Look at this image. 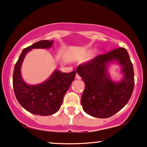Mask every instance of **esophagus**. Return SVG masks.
<instances>
[{
    "mask_svg": "<svg viewBox=\"0 0 147 147\" xmlns=\"http://www.w3.org/2000/svg\"><path fill=\"white\" fill-rule=\"evenodd\" d=\"M76 79L80 80V79H81V77H80L79 75H78V74H77V75H76Z\"/></svg>",
    "mask_w": 147,
    "mask_h": 147,
    "instance_id": "obj_1",
    "label": "esophagus"
}]
</instances>
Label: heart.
I'll use <instances>...</instances> for the list:
<instances>
[{"mask_svg": "<svg viewBox=\"0 0 147 147\" xmlns=\"http://www.w3.org/2000/svg\"><path fill=\"white\" fill-rule=\"evenodd\" d=\"M91 52H92V51H91V50L86 51V52H83V53L81 54V58H86V57H87L88 56H89L90 54H91Z\"/></svg>", "mask_w": 147, "mask_h": 147, "instance_id": "obj_1", "label": "heart"}]
</instances>
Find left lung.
<instances>
[{"label":"left lung","mask_w":147,"mask_h":147,"mask_svg":"<svg viewBox=\"0 0 147 147\" xmlns=\"http://www.w3.org/2000/svg\"><path fill=\"white\" fill-rule=\"evenodd\" d=\"M121 67L123 77L113 81L108 72L110 63ZM77 72L85 84L81 97L83 110L98 118L112 116L128 102L134 86V70L126 49L117 48L97 56L87 64L78 66Z\"/></svg>","instance_id":"8db88e82"}]
</instances>
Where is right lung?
Instances as JSON below:
<instances>
[{"label":"right lung","instance_id":"add662e5","mask_svg":"<svg viewBox=\"0 0 147 147\" xmlns=\"http://www.w3.org/2000/svg\"><path fill=\"white\" fill-rule=\"evenodd\" d=\"M53 44V40H41L25 48L15 65L13 85L15 97L21 106L33 114L46 116L57 112L77 73L76 71L61 72L56 69L42 83L29 85L25 83L21 68L26 54L32 49L50 48Z\"/></svg>","mask_w":147,"mask_h":147}]
</instances>
